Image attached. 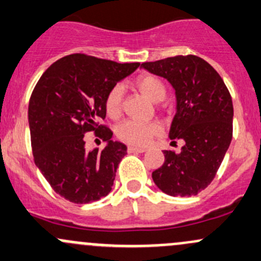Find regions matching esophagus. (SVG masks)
I'll list each match as a JSON object with an SVG mask.
<instances>
[{
	"label": "esophagus",
	"instance_id": "obj_1",
	"mask_svg": "<svg viewBox=\"0 0 261 261\" xmlns=\"http://www.w3.org/2000/svg\"><path fill=\"white\" fill-rule=\"evenodd\" d=\"M127 151H128V152H139V153H141V152H145V151H146V150H145L144 147L128 146V147H127Z\"/></svg>",
	"mask_w": 261,
	"mask_h": 261
}]
</instances>
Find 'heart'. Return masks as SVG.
<instances>
[{
  "label": "heart",
  "instance_id": "obj_1",
  "mask_svg": "<svg viewBox=\"0 0 261 261\" xmlns=\"http://www.w3.org/2000/svg\"><path fill=\"white\" fill-rule=\"evenodd\" d=\"M135 87L152 102H160L166 96L164 82L155 75L144 73L135 80ZM122 110V89L114 86L105 97V111L111 119H117ZM160 133V126L156 122H139L135 120H126L116 127V135L123 142L136 146H144L149 140Z\"/></svg>",
  "mask_w": 261,
  "mask_h": 261
}]
</instances>
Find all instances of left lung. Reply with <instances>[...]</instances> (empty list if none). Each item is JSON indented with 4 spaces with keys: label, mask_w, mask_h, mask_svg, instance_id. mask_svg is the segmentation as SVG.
I'll use <instances>...</instances> for the list:
<instances>
[{
    "label": "left lung",
    "mask_w": 261,
    "mask_h": 261,
    "mask_svg": "<svg viewBox=\"0 0 261 261\" xmlns=\"http://www.w3.org/2000/svg\"><path fill=\"white\" fill-rule=\"evenodd\" d=\"M141 67L174 87L176 114L169 136L184 141L179 153L164 151L165 161L152 172L153 182L167 195H197L214 180L231 142L229 90L215 68L194 55L144 62Z\"/></svg>",
    "instance_id": "8db88e82"
}]
</instances>
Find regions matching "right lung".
I'll use <instances>...</instances> for the list:
<instances>
[{"label":"right lung","mask_w":261,"mask_h":261,"mask_svg":"<svg viewBox=\"0 0 261 261\" xmlns=\"http://www.w3.org/2000/svg\"><path fill=\"white\" fill-rule=\"evenodd\" d=\"M139 66L73 54L54 62L35 86L29 103L35 164L68 201L89 204L111 191L127 147L112 141V131L98 120L106 116L108 92ZM90 130L108 142L102 150L86 151Z\"/></svg>","instance_id":"obj_1"}]
</instances>
